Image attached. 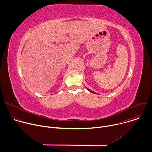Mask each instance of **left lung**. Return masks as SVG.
Wrapping results in <instances>:
<instances>
[{"label": "left lung", "instance_id": "obj_1", "mask_svg": "<svg viewBox=\"0 0 152 152\" xmlns=\"http://www.w3.org/2000/svg\"><path fill=\"white\" fill-rule=\"evenodd\" d=\"M85 88H86V89H87L90 92H91V93H94V94H98V93H95L94 91H92V90H91L90 89H89V88H88L87 87H86V86H85Z\"/></svg>", "mask_w": 152, "mask_h": 152}]
</instances>
